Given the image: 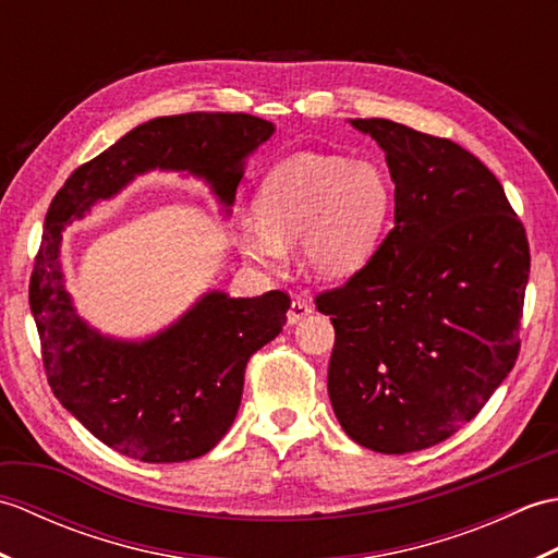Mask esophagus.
Segmentation results:
<instances>
[{
    "mask_svg": "<svg viewBox=\"0 0 558 558\" xmlns=\"http://www.w3.org/2000/svg\"><path fill=\"white\" fill-rule=\"evenodd\" d=\"M314 312V306L306 302V300H302V298H298L294 300L292 304H290V312H288V324L290 326H294V324H300L302 318H306Z\"/></svg>",
    "mask_w": 558,
    "mask_h": 558,
    "instance_id": "1",
    "label": "esophagus"
}]
</instances>
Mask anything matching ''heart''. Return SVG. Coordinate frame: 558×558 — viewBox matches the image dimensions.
<instances>
[{"mask_svg": "<svg viewBox=\"0 0 558 558\" xmlns=\"http://www.w3.org/2000/svg\"><path fill=\"white\" fill-rule=\"evenodd\" d=\"M390 206V182L376 165L300 153L266 174L254 198L258 228H242L240 246L254 264L276 268L282 248L302 240L304 268L338 280L369 260Z\"/></svg>", "mask_w": 558, "mask_h": 558, "instance_id": "1", "label": "heart"}]
</instances>
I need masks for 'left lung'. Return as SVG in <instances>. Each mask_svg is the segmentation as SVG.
Wrapping results in <instances>:
<instances>
[{
    "mask_svg": "<svg viewBox=\"0 0 558 558\" xmlns=\"http://www.w3.org/2000/svg\"><path fill=\"white\" fill-rule=\"evenodd\" d=\"M386 153L393 230L342 288L316 298L336 345L328 396L376 453L446 441L513 369L530 276L523 222L470 150L390 120H350Z\"/></svg>",
    "mask_w": 558,
    "mask_h": 558,
    "instance_id": "8db88e82",
    "label": "left lung"
}]
</instances>
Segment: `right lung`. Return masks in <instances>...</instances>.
Returning <instances> with one entry per match:
<instances>
[{
	"label": "right lung",
	"mask_w": 558,
	"mask_h": 558,
	"mask_svg": "<svg viewBox=\"0 0 558 558\" xmlns=\"http://www.w3.org/2000/svg\"><path fill=\"white\" fill-rule=\"evenodd\" d=\"M272 132L242 112L158 117L81 165L52 198L28 288L45 374L57 400L117 453L144 462L208 453L240 410L248 357L286 326L290 298L270 290L234 300L210 290L156 336H102L64 288L62 232L150 170L201 177L230 213L246 158Z\"/></svg>",
	"instance_id": "obj_1"
}]
</instances>
